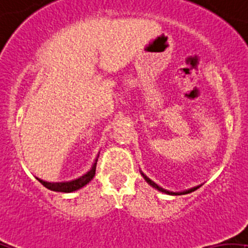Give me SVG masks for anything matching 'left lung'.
<instances>
[{"mask_svg": "<svg viewBox=\"0 0 248 248\" xmlns=\"http://www.w3.org/2000/svg\"><path fill=\"white\" fill-rule=\"evenodd\" d=\"M141 174L143 175V178H144L145 181H147V183L149 184L150 186H153V187H155V188H156V190H159L160 192H165V193H167V195H172V196H180V195H186V193H190V192H192V191L197 190V188L200 187V186H196V187H192V188H190V190L183 191V192H172V191L165 190V188H162L161 186H159V185H157V184H155L154 181H153V180H150L149 178H148L147 175H145V174H143L142 172H141Z\"/></svg>", "mask_w": 248, "mask_h": 248, "instance_id": "obj_1", "label": "left lung"}]
</instances>
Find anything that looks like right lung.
<instances>
[{
  "instance_id": "right-lung-1",
  "label": "right lung",
  "mask_w": 248,
  "mask_h": 248,
  "mask_svg": "<svg viewBox=\"0 0 248 248\" xmlns=\"http://www.w3.org/2000/svg\"><path fill=\"white\" fill-rule=\"evenodd\" d=\"M98 157H99V155H98ZM96 161H98V159H95V162L93 163V166H92L91 170H89L86 174H83L82 177L78 178V179L70 180V181H63V183H48V181H44V180L39 179V178H37V179L39 180L40 183L45 186V187L48 188V190H51V191H56V192H65V193L74 192V191L83 187V186L87 185L89 181L93 179V177L95 175Z\"/></svg>"
}]
</instances>
